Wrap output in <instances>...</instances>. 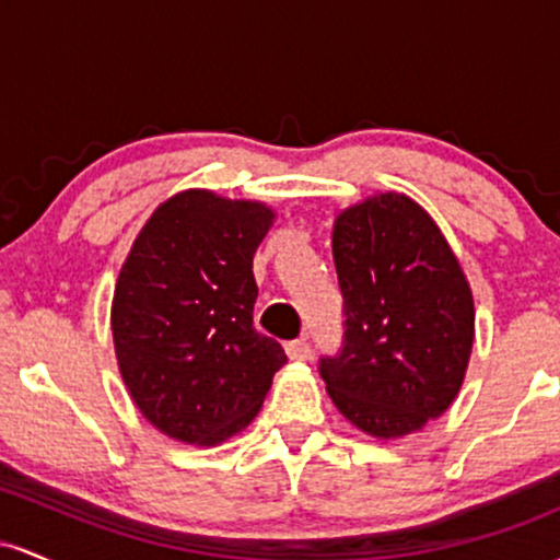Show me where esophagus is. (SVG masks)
<instances>
[{"label": "esophagus", "instance_id": "1", "mask_svg": "<svg viewBox=\"0 0 560 560\" xmlns=\"http://www.w3.org/2000/svg\"><path fill=\"white\" fill-rule=\"evenodd\" d=\"M287 355L289 361L294 363L307 361V358H311V342H307V339H294V342L287 345Z\"/></svg>", "mask_w": 560, "mask_h": 560}]
</instances>
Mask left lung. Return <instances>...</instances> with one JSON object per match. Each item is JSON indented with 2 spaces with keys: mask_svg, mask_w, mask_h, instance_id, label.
<instances>
[{
  "mask_svg": "<svg viewBox=\"0 0 560 560\" xmlns=\"http://www.w3.org/2000/svg\"><path fill=\"white\" fill-rule=\"evenodd\" d=\"M331 253L345 347L320 358L331 402L352 427L397 440L458 397L474 347V294L434 218L397 191L350 205Z\"/></svg>",
  "mask_w": 560,
  "mask_h": 560,
  "instance_id": "8db88e82",
  "label": "left lung"
}]
</instances>
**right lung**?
I'll return each instance as SVG.
<instances>
[{"mask_svg":"<svg viewBox=\"0 0 560 560\" xmlns=\"http://www.w3.org/2000/svg\"><path fill=\"white\" fill-rule=\"evenodd\" d=\"M276 213L255 199L186 189L139 231L113 294L118 371L152 427L215 447L258 416L287 363L253 326L255 249Z\"/></svg>","mask_w":560,"mask_h":560,"instance_id":"right-lung-1","label":"right lung"}]
</instances>
